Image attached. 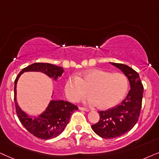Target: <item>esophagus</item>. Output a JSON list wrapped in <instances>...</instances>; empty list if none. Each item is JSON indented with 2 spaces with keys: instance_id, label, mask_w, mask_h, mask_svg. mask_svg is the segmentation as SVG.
I'll return each instance as SVG.
<instances>
[{
  "instance_id": "34e87169",
  "label": "esophagus",
  "mask_w": 159,
  "mask_h": 159,
  "mask_svg": "<svg viewBox=\"0 0 159 159\" xmlns=\"http://www.w3.org/2000/svg\"><path fill=\"white\" fill-rule=\"evenodd\" d=\"M79 109L81 110V111H89V110L88 108H86V107H79Z\"/></svg>"
}]
</instances>
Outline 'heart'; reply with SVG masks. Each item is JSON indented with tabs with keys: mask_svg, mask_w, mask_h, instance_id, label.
<instances>
[{
	"mask_svg": "<svg viewBox=\"0 0 159 159\" xmlns=\"http://www.w3.org/2000/svg\"><path fill=\"white\" fill-rule=\"evenodd\" d=\"M128 88L129 81L124 74L94 68L70 77L65 90L67 98L73 102L80 101L89 91L90 102L99 109L107 110L119 104Z\"/></svg>",
	"mask_w": 159,
	"mask_h": 159,
	"instance_id": "obj_1",
	"label": "heart"
}]
</instances>
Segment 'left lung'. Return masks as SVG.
Returning <instances> with one entry per match:
<instances>
[{"instance_id":"8db88e82","label":"left lung","mask_w":159,"mask_h":159,"mask_svg":"<svg viewBox=\"0 0 159 159\" xmlns=\"http://www.w3.org/2000/svg\"><path fill=\"white\" fill-rule=\"evenodd\" d=\"M111 64L128 77L131 89L120 105L107 111H99L100 118L97 124L92 125V128L97 135L105 139L120 137L134 127L139 117L143 94V85L134 70L120 63Z\"/></svg>"}]
</instances>
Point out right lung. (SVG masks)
Wrapping results in <instances>:
<instances>
[{
	"label": "right lung",
	"mask_w": 159,
	"mask_h": 159,
	"mask_svg": "<svg viewBox=\"0 0 159 159\" xmlns=\"http://www.w3.org/2000/svg\"><path fill=\"white\" fill-rule=\"evenodd\" d=\"M27 71H40L50 78L56 80L62 75L64 70L62 67L49 63L36 62L22 70L14 81V103L16 113L21 124L30 133L38 138L48 139L57 137L65 129L68 124L72 113L78 107L67 101L52 100L46 111L38 118H31L18 106L16 101V86L21 74Z\"/></svg>",
	"instance_id": "add662e5"
}]
</instances>
